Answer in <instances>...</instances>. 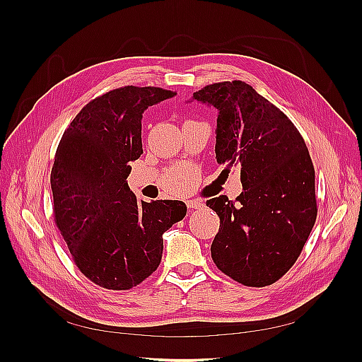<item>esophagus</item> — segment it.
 Segmentation results:
<instances>
[{"label": "esophagus", "instance_id": "obj_1", "mask_svg": "<svg viewBox=\"0 0 362 362\" xmlns=\"http://www.w3.org/2000/svg\"><path fill=\"white\" fill-rule=\"evenodd\" d=\"M204 202L201 199H192V201H187V206L192 208V210H199V208H204Z\"/></svg>", "mask_w": 362, "mask_h": 362}]
</instances>
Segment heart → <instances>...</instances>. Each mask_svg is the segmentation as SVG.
<instances>
[{"label": "heart", "mask_w": 362, "mask_h": 362, "mask_svg": "<svg viewBox=\"0 0 362 362\" xmlns=\"http://www.w3.org/2000/svg\"><path fill=\"white\" fill-rule=\"evenodd\" d=\"M189 189H190V185H189L187 182H182V184H180V185H178V187H175V189H173V193L184 194V193H187V192H189Z\"/></svg>", "instance_id": "heart-1"}]
</instances>
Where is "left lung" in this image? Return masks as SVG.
<instances>
[{"label":"left lung","mask_w":362,"mask_h":362,"mask_svg":"<svg viewBox=\"0 0 362 362\" xmlns=\"http://www.w3.org/2000/svg\"><path fill=\"white\" fill-rule=\"evenodd\" d=\"M193 100L217 110V163L237 168L243 185L235 201H206L221 218L211 258L243 286H270L298 259L315 222L310 152L291 120L243 81L210 84Z\"/></svg>","instance_id":"8db88e82"}]
</instances>
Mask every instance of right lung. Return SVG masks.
Segmentation results:
<instances>
[{
    "label": "right lung",
    "instance_id": "add662e5",
    "mask_svg": "<svg viewBox=\"0 0 362 362\" xmlns=\"http://www.w3.org/2000/svg\"><path fill=\"white\" fill-rule=\"evenodd\" d=\"M160 87L125 86L75 116L51 170L54 221L76 267L96 286L129 290L160 266L163 234L182 221L181 201H137L127 178L141 149L148 107L173 98Z\"/></svg>",
    "mask_w": 362,
    "mask_h": 362
}]
</instances>
